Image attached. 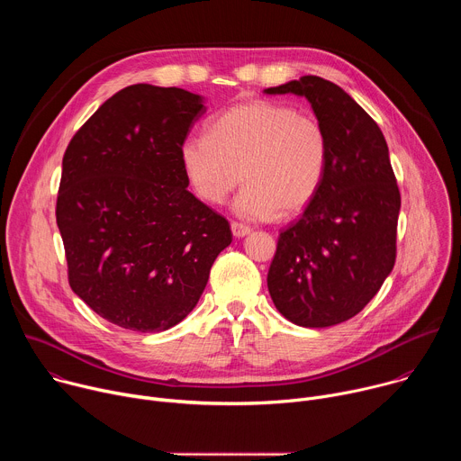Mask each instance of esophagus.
<instances>
[{
  "label": "esophagus",
  "mask_w": 461,
  "mask_h": 461,
  "mask_svg": "<svg viewBox=\"0 0 461 461\" xmlns=\"http://www.w3.org/2000/svg\"><path fill=\"white\" fill-rule=\"evenodd\" d=\"M231 231H233V237H246L251 230H249V226H246V224H240V222H231Z\"/></svg>",
  "instance_id": "obj_1"
}]
</instances>
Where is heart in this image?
Returning <instances> with one entry per match:
<instances>
[{
  "mask_svg": "<svg viewBox=\"0 0 461 461\" xmlns=\"http://www.w3.org/2000/svg\"><path fill=\"white\" fill-rule=\"evenodd\" d=\"M182 173L201 201L222 204L240 176L239 217L270 219L303 212L319 193L330 160L324 125L310 113L272 100L240 102L208 125L206 137L178 148Z\"/></svg>",
  "mask_w": 461,
  "mask_h": 461,
  "instance_id": "obj_1",
  "label": "heart"
}]
</instances>
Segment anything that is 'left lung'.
<instances>
[{"mask_svg": "<svg viewBox=\"0 0 461 461\" xmlns=\"http://www.w3.org/2000/svg\"><path fill=\"white\" fill-rule=\"evenodd\" d=\"M265 93L304 96L330 144L315 199L279 233L268 290L288 321L334 326L368 304L396 262L402 194L388 146L370 114L324 78L308 75Z\"/></svg>", "mask_w": 461, "mask_h": 461, "instance_id": "1", "label": "left lung"}]
</instances>
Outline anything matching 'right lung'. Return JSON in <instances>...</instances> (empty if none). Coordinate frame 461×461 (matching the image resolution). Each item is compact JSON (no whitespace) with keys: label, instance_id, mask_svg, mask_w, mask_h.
I'll return each instance as SVG.
<instances>
[{"label":"right lung","instance_id":"add662e5","mask_svg":"<svg viewBox=\"0 0 461 461\" xmlns=\"http://www.w3.org/2000/svg\"><path fill=\"white\" fill-rule=\"evenodd\" d=\"M199 95L129 86L77 131L56 201L73 292L100 317L162 332L199 303L230 222L187 191L178 148Z\"/></svg>","mask_w":461,"mask_h":461}]
</instances>
